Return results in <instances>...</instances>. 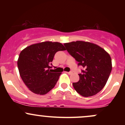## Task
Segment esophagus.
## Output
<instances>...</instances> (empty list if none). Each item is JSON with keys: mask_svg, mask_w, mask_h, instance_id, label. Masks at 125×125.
I'll use <instances>...</instances> for the list:
<instances>
[{"mask_svg": "<svg viewBox=\"0 0 125 125\" xmlns=\"http://www.w3.org/2000/svg\"><path fill=\"white\" fill-rule=\"evenodd\" d=\"M67 73H68L69 74H72V72H66Z\"/></svg>", "mask_w": 125, "mask_h": 125, "instance_id": "esophagus-1", "label": "esophagus"}]
</instances>
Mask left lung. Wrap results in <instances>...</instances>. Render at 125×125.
I'll return each mask as SVG.
<instances>
[{
    "instance_id": "1",
    "label": "left lung",
    "mask_w": 125,
    "mask_h": 125,
    "mask_svg": "<svg viewBox=\"0 0 125 125\" xmlns=\"http://www.w3.org/2000/svg\"><path fill=\"white\" fill-rule=\"evenodd\" d=\"M67 51L84 67L79 80L73 83L74 89L84 97L94 96L104 88L112 66L109 54L97 44L84 41L64 43Z\"/></svg>"
}]
</instances>
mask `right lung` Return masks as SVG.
<instances>
[{
	"instance_id": "add662e5",
	"label": "right lung",
	"mask_w": 125,
	"mask_h": 125,
	"mask_svg": "<svg viewBox=\"0 0 125 125\" xmlns=\"http://www.w3.org/2000/svg\"><path fill=\"white\" fill-rule=\"evenodd\" d=\"M65 50L61 43L47 41L31 44L21 51L18 60L19 72L31 92L42 95L53 88L62 73L52 72V62L57 52Z\"/></svg>"
}]
</instances>
